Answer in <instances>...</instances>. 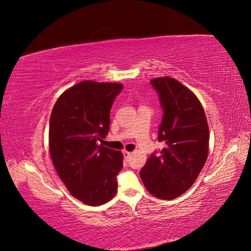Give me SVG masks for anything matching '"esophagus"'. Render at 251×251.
Returning a JSON list of instances; mask_svg holds the SVG:
<instances>
[{
  "instance_id": "obj_1",
  "label": "esophagus",
  "mask_w": 251,
  "mask_h": 251,
  "mask_svg": "<svg viewBox=\"0 0 251 251\" xmlns=\"http://www.w3.org/2000/svg\"><path fill=\"white\" fill-rule=\"evenodd\" d=\"M123 154H124V157H125L126 160H128V158H130V157L132 156L131 151H124Z\"/></svg>"
}]
</instances>
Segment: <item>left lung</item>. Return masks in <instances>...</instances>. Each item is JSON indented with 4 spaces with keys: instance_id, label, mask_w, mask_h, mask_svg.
Returning a JSON list of instances; mask_svg holds the SVG:
<instances>
[{
    "instance_id": "8db88e82",
    "label": "left lung",
    "mask_w": 251,
    "mask_h": 251,
    "mask_svg": "<svg viewBox=\"0 0 251 251\" xmlns=\"http://www.w3.org/2000/svg\"><path fill=\"white\" fill-rule=\"evenodd\" d=\"M163 111L158 141L164 148L151 154L140 171L148 192L173 200L191 187L206 162L209 130L197 96L172 77L151 80Z\"/></svg>"
}]
</instances>
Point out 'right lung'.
Masks as SVG:
<instances>
[{"instance_id": "add662e5", "label": "right lung", "mask_w": 251, "mask_h": 251, "mask_svg": "<svg viewBox=\"0 0 251 251\" xmlns=\"http://www.w3.org/2000/svg\"><path fill=\"white\" fill-rule=\"evenodd\" d=\"M121 83L80 81L59 96L49 124L53 164L68 191L82 203L101 205L117 192L119 151L97 146L109 133L110 111Z\"/></svg>"}]
</instances>
